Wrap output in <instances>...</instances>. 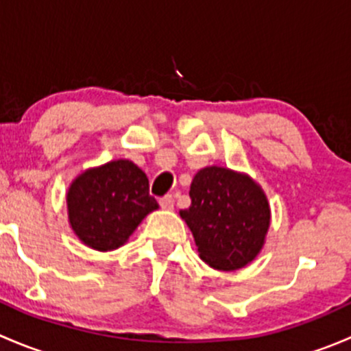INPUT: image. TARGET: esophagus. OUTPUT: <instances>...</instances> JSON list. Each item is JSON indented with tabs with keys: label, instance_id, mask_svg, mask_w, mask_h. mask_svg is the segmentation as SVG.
I'll return each instance as SVG.
<instances>
[{
	"label": "esophagus",
	"instance_id": "obj_1",
	"mask_svg": "<svg viewBox=\"0 0 351 351\" xmlns=\"http://www.w3.org/2000/svg\"><path fill=\"white\" fill-rule=\"evenodd\" d=\"M159 205H161L162 208H166V210H169V208H173V205H175V198L173 195H165L159 198Z\"/></svg>",
	"mask_w": 351,
	"mask_h": 351
}]
</instances>
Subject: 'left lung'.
Listing matches in <instances>:
<instances>
[{
  "mask_svg": "<svg viewBox=\"0 0 351 351\" xmlns=\"http://www.w3.org/2000/svg\"><path fill=\"white\" fill-rule=\"evenodd\" d=\"M190 198L180 215L208 267L232 271L256 258L270 228V207L250 176L208 166L193 178Z\"/></svg>",
  "mask_w": 351,
  "mask_h": 351,
  "instance_id": "1",
  "label": "left lung"
}]
</instances>
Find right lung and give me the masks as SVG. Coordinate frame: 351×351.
Returning a JSON list of instances; mask_svg holds the SVG:
<instances>
[{"mask_svg":"<svg viewBox=\"0 0 351 351\" xmlns=\"http://www.w3.org/2000/svg\"><path fill=\"white\" fill-rule=\"evenodd\" d=\"M156 208L146 173L127 159L81 173L67 192L71 228L86 246L98 251L122 246Z\"/></svg>","mask_w":351,"mask_h":351,"instance_id":"1","label":"right lung"}]
</instances>
